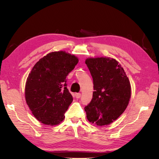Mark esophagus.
I'll use <instances>...</instances> for the list:
<instances>
[{"label":"esophagus","mask_w":159,"mask_h":159,"mask_svg":"<svg viewBox=\"0 0 159 159\" xmlns=\"http://www.w3.org/2000/svg\"><path fill=\"white\" fill-rule=\"evenodd\" d=\"M75 96L76 98H80L81 97V93H76L75 94Z\"/></svg>","instance_id":"1"}]
</instances>
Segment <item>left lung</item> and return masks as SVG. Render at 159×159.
Segmentation results:
<instances>
[{
	"mask_svg": "<svg viewBox=\"0 0 159 159\" xmlns=\"http://www.w3.org/2000/svg\"><path fill=\"white\" fill-rule=\"evenodd\" d=\"M93 78V98L85 107L88 121L98 125L112 123L127 108L131 85L123 68L115 59L95 57L85 60Z\"/></svg>",
	"mask_w": 159,
	"mask_h": 159,
	"instance_id": "8db88e82",
	"label": "left lung"
}]
</instances>
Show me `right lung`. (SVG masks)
Listing matches in <instances>:
<instances>
[{"label":"right lung","instance_id":"add662e5","mask_svg":"<svg viewBox=\"0 0 159 159\" xmlns=\"http://www.w3.org/2000/svg\"><path fill=\"white\" fill-rule=\"evenodd\" d=\"M78 59L65 52H54L44 56L33 67L25 87L27 105L38 121L56 125L65 118L73 101L67 88L66 76Z\"/></svg>","mask_w":159,"mask_h":159}]
</instances>
